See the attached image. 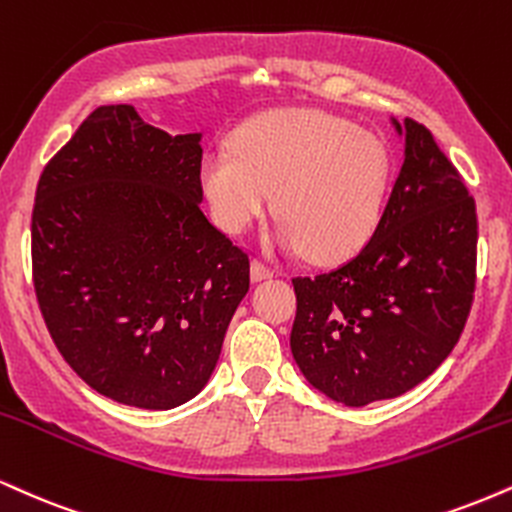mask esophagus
Returning <instances> with one entry per match:
<instances>
[{
  "label": "esophagus",
  "mask_w": 512,
  "mask_h": 512,
  "mask_svg": "<svg viewBox=\"0 0 512 512\" xmlns=\"http://www.w3.org/2000/svg\"><path fill=\"white\" fill-rule=\"evenodd\" d=\"M250 274H252V281H262V279H272L274 276V269L267 267L262 260H252L250 264Z\"/></svg>",
  "instance_id": "1"
}]
</instances>
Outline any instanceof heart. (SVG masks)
<instances>
[{
  "label": "heart",
  "instance_id": "1",
  "mask_svg": "<svg viewBox=\"0 0 512 512\" xmlns=\"http://www.w3.org/2000/svg\"><path fill=\"white\" fill-rule=\"evenodd\" d=\"M391 174V152L379 135L315 109H286L245 123L231 152H209L200 181L214 219L229 233L260 219L276 190V243L334 262L377 229Z\"/></svg>",
  "mask_w": 512,
  "mask_h": 512
}]
</instances>
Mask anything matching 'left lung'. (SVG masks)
<instances>
[{
  "mask_svg": "<svg viewBox=\"0 0 512 512\" xmlns=\"http://www.w3.org/2000/svg\"><path fill=\"white\" fill-rule=\"evenodd\" d=\"M405 159L372 238L341 267L295 276L291 350L336 403L415 389L463 334L477 283V207L422 123L393 121Z\"/></svg>",
  "mask_w": 512,
  "mask_h": 512,
  "instance_id": "obj_1",
  "label": "left lung"
}]
</instances>
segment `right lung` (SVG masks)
<instances>
[{
    "mask_svg": "<svg viewBox=\"0 0 512 512\" xmlns=\"http://www.w3.org/2000/svg\"><path fill=\"white\" fill-rule=\"evenodd\" d=\"M200 133L97 107L49 159L30 255L49 336L90 389L169 410L200 393L250 288L248 252L209 224Z\"/></svg>",
    "mask_w": 512,
    "mask_h": 512,
    "instance_id": "1",
    "label": "right lung"
}]
</instances>
